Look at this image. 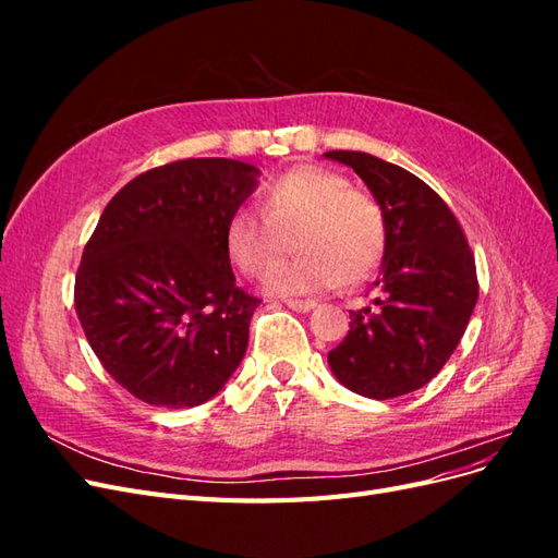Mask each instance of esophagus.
<instances>
[{
    "instance_id": "1",
    "label": "esophagus",
    "mask_w": 558,
    "mask_h": 558,
    "mask_svg": "<svg viewBox=\"0 0 558 558\" xmlns=\"http://www.w3.org/2000/svg\"><path fill=\"white\" fill-rule=\"evenodd\" d=\"M286 307L293 310V312L307 314V312H312L316 307V302L314 300H286Z\"/></svg>"
}]
</instances>
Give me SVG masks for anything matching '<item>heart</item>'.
Returning <instances> with one entry per match:
<instances>
[{
    "label": "heart",
    "instance_id": "obj_1",
    "mask_svg": "<svg viewBox=\"0 0 558 558\" xmlns=\"http://www.w3.org/2000/svg\"><path fill=\"white\" fill-rule=\"evenodd\" d=\"M294 240L299 256L271 263ZM226 251L244 275L267 270L272 295H310L356 283L381 258L386 221L379 202L326 167L302 165L267 183L263 211L240 207L228 216Z\"/></svg>",
    "mask_w": 558,
    "mask_h": 558
}]
</instances>
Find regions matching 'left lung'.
<instances>
[{
  "label": "left lung",
  "instance_id": "obj_1",
  "mask_svg": "<svg viewBox=\"0 0 558 558\" xmlns=\"http://www.w3.org/2000/svg\"><path fill=\"white\" fill-rule=\"evenodd\" d=\"M324 156L363 179L386 221L375 307L351 312L349 335L328 353V365L359 396L412 393L440 373L461 342L480 295L475 258L428 183L363 150Z\"/></svg>",
  "mask_w": 558,
  "mask_h": 558
}]
</instances>
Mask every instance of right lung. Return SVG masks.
Returning <instances> with one entry per match:
<instances>
[{
    "label": "right lung",
    "mask_w": 558,
    "mask_h": 558,
    "mask_svg": "<svg viewBox=\"0 0 558 558\" xmlns=\"http://www.w3.org/2000/svg\"><path fill=\"white\" fill-rule=\"evenodd\" d=\"M258 177L240 160H179L132 179L99 216L74 305L99 363L142 402L195 408L242 363L260 300L234 283L223 232Z\"/></svg>",
    "instance_id": "obj_1"
}]
</instances>
